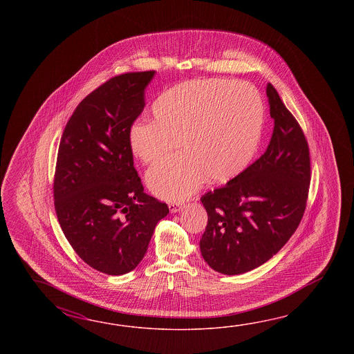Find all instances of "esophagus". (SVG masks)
I'll return each mask as SVG.
<instances>
[{
    "instance_id": "esophagus-1",
    "label": "esophagus",
    "mask_w": 354,
    "mask_h": 354,
    "mask_svg": "<svg viewBox=\"0 0 354 354\" xmlns=\"http://www.w3.org/2000/svg\"><path fill=\"white\" fill-rule=\"evenodd\" d=\"M185 209V203H169V210L171 212H178Z\"/></svg>"
}]
</instances>
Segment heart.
<instances>
[{
  "label": "heart",
  "instance_id": "obj_1",
  "mask_svg": "<svg viewBox=\"0 0 354 354\" xmlns=\"http://www.w3.org/2000/svg\"><path fill=\"white\" fill-rule=\"evenodd\" d=\"M154 121L134 124L129 140L134 156L154 163L183 151L148 172V185L166 200H182L207 176L225 182L248 166L261 140L262 98L250 84L220 78L192 80L167 91L153 106Z\"/></svg>",
  "mask_w": 354,
  "mask_h": 354
}]
</instances>
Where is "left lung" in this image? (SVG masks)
<instances>
[{"label": "left lung", "mask_w": 354, "mask_h": 354, "mask_svg": "<svg viewBox=\"0 0 354 354\" xmlns=\"http://www.w3.org/2000/svg\"><path fill=\"white\" fill-rule=\"evenodd\" d=\"M266 92L274 121L267 149L225 186L201 197L209 216L201 254L212 270L229 276L271 259L306 209L311 178L306 138L271 83Z\"/></svg>", "instance_id": "8db88e82"}]
</instances>
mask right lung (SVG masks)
I'll use <instances>...</instances> for the list:
<instances>
[{"label": "right lung", "instance_id": "right-lung-1", "mask_svg": "<svg viewBox=\"0 0 354 354\" xmlns=\"http://www.w3.org/2000/svg\"><path fill=\"white\" fill-rule=\"evenodd\" d=\"M154 71L115 75L75 107L60 139L54 207L80 258L97 271H133L167 203L144 192L129 133L143 111Z\"/></svg>", "mask_w": 354, "mask_h": 354}]
</instances>
